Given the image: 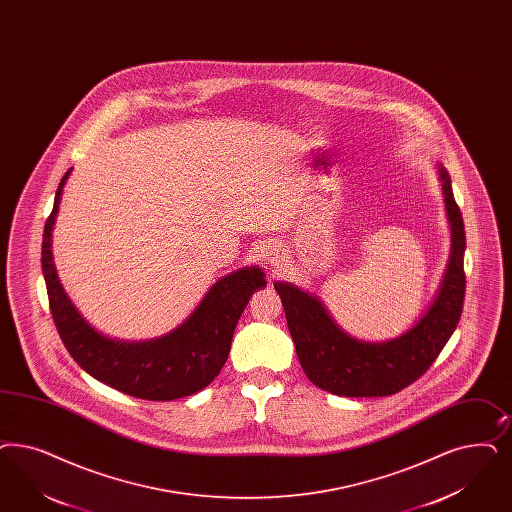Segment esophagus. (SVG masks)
Here are the masks:
<instances>
[{
  "label": "esophagus",
  "mask_w": 512,
  "mask_h": 512,
  "mask_svg": "<svg viewBox=\"0 0 512 512\" xmlns=\"http://www.w3.org/2000/svg\"><path fill=\"white\" fill-rule=\"evenodd\" d=\"M263 259H265V265L270 268H280L283 263V251L280 246H266L263 251Z\"/></svg>",
  "instance_id": "34e87169"
}]
</instances>
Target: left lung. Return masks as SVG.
Instances as JSON below:
<instances>
[{
  "label": "left lung",
  "instance_id": "left-lung-1",
  "mask_svg": "<svg viewBox=\"0 0 512 512\" xmlns=\"http://www.w3.org/2000/svg\"><path fill=\"white\" fill-rule=\"evenodd\" d=\"M437 170L450 225V255L437 295L403 335L384 342L359 340L338 327L318 295L274 282L300 367L314 386L340 397L393 395L431 367L456 331L465 299V229L450 176L442 164Z\"/></svg>",
  "mask_w": 512,
  "mask_h": 512
}]
</instances>
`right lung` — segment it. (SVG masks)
<instances>
[{"instance_id": "1", "label": "right lung", "mask_w": 512, "mask_h": 512, "mask_svg": "<svg viewBox=\"0 0 512 512\" xmlns=\"http://www.w3.org/2000/svg\"><path fill=\"white\" fill-rule=\"evenodd\" d=\"M70 174L71 168L56 189L53 212L45 223L41 268L54 325L71 357L92 378L147 401H172L210 386L229 357L247 302L257 289L266 287L265 272L259 266H244L219 278L189 318L166 335L138 342L102 335L71 302L53 261L54 221Z\"/></svg>"}]
</instances>
